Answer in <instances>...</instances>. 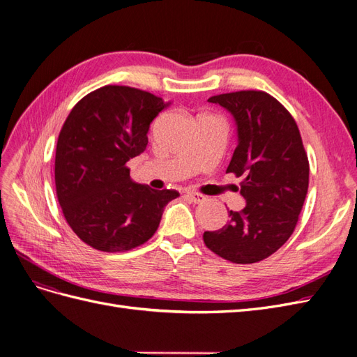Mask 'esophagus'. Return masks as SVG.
<instances>
[{"mask_svg": "<svg viewBox=\"0 0 357 357\" xmlns=\"http://www.w3.org/2000/svg\"><path fill=\"white\" fill-rule=\"evenodd\" d=\"M185 197H186L189 201L195 202V204H199V202H204V201H205V197H204V195H201V193H197V192H192V190H186V192H185Z\"/></svg>", "mask_w": 357, "mask_h": 357, "instance_id": "esophagus-1", "label": "esophagus"}]
</instances>
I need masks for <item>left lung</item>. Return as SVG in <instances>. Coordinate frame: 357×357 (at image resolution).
<instances>
[{
	"label": "left lung",
	"mask_w": 357,
	"mask_h": 357,
	"mask_svg": "<svg viewBox=\"0 0 357 357\" xmlns=\"http://www.w3.org/2000/svg\"><path fill=\"white\" fill-rule=\"evenodd\" d=\"M231 113L236 147L226 172L243 177L241 211L222 229L204 232L211 252L234 264L271 256L294 232L308 190L310 165L296 122L271 95L240 91L211 96Z\"/></svg>",
	"instance_id": "1"
}]
</instances>
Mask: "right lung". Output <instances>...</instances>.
<instances>
[{"label":"right lung","mask_w":357,"mask_h":357,"mask_svg":"<svg viewBox=\"0 0 357 357\" xmlns=\"http://www.w3.org/2000/svg\"><path fill=\"white\" fill-rule=\"evenodd\" d=\"M128 86H102L82 98L63 123L55 158L56 195L82 241L101 252H125L156 232L176 190L131 180L126 162L143 153L153 119L169 107Z\"/></svg>","instance_id":"obj_1"}]
</instances>
